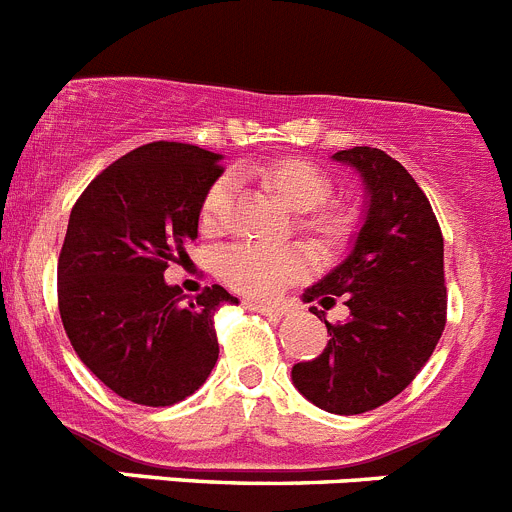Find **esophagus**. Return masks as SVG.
Returning a JSON list of instances; mask_svg holds the SVG:
<instances>
[{
  "instance_id": "1",
  "label": "esophagus",
  "mask_w": 512,
  "mask_h": 512,
  "mask_svg": "<svg viewBox=\"0 0 512 512\" xmlns=\"http://www.w3.org/2000/svg\"><path fill=\"white\" fill-rule=\"evenodd\" d=\"M245 308L247 311H257L262 313V316H275V319H280L285 313L283 306H278V303H260V301H245Z\"/></svg>"
}]
</instances>
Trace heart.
I'll list each match as a JSON object with an SVG mask.
<instances>
[{"label":"heart","instance_id":"heart-1","mask_svg":"<svg viewBox=\"0 0 512 512\" xmlns=\"http://www.w3.org/2000/svg\"><path fill=\"white\" fill-rule=\"evenodd\" d=\"M245 178H255L280 204L298 211V227L324 255H339L357 234V214L347 204L329 201L331 178L316 163L296 155L247 163L239 168ZM232 206V186L227 178L216 181L201 199V227L219 232L227 224ZM313 255L303 245L252 247L237 245L216 260V275L234 293L250 298H275L283 288L311 273Z\"/></svg>","mask_w":512,"mask_h":512}]
</instances>
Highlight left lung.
<instances>
[{"mask_svg": "<svg viewBox=\"0 0 512 512\" xmlns=\"http://www.w3.org/2000/svg\"><path fill=\"white\" fill-rule=\"evenodd\" d=\"M334 160L359 170L367 216L354 250L303 301L331 308L342 298L349 319L329 324V344L290 372L298 393L339 416H357L403 393L434 354L446 326L444 237L413 176L377 147L339 150ZM321 319V311L311 308Z\"/></svg>", "mask_w": 512, "mask_h": 512, "instance_id": "8db88e82", "label": "left lung"}]
</instances>
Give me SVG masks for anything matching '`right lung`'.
<instances>
[{
  "mask_svg": "<svg viewBox=\"0 0 512 512\" xmlns=\"http://www.w3.org/2000/svg\"><path fill=\"white\" fill-rule=\"evenodd\" d=\"M219 160L186 142H150L101 170L71 209L58 257L63 329L81 362L137 405L188 398L219 359L214 313L237 298L211 285L183 303L163 278L199 237Z\"/></svg>",
  "mask_w": 512,
  "mask_h": 512,
  "instance_id": "add662e5",
  "label": "right lung"
}]
</instances>
